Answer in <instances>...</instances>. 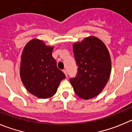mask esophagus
Wrapping results in <instances>:
<instances>
[{
  "mask_svg": "<svg viewBox=\"0 0 132 132\" xmlns=\"http://www.w3.org/2000/svg\"><path fill=\"white\" fill-rule=\"evenodd\" d=\"M63 72L64 73V74L66 75V76H67V71L66 70H63Z\"/></svg>",
  "mask_w": 132,
  "mask_h": 132,
  "instance_id": "esophagus-1",
  "label": "esophagus"
}]
</instances>
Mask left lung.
<instances>
[{
	"label": "left lung",
	"mask_w": 132,
	"mask_h": 132,
	"mask_svg": "<svg viewBox=\"0 0 132 132\" xmlns=\"http://www.w3.org/2000/svg\"><path fill=\"white\" fill-rule=\"evenodd\" d=\"M77 68V75L70 81L76 94L85 100L96 96L108 83L111 70L109 51L95 36L85 38L73 45Z\"/></svg>",
	"instance_id": "8db88e82"
}]
</instances>
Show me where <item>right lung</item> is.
<instances>
[{
    "label": "right lung",
    "mask_w": 132,
    "mask_h": 132,
    "mask_svg": "<svg viewBox=\"0 0 132 132\" xmlns=\"http://www.w3.org/2000/svg\"><path fill=\"white\" fill-rule=\"evenodd\" d=\"M53 46L42 40L33 39L23 49L20 65V77L26 89L39 98L55 95L60 81L66 77L56 66L52 56Z\"/></svg>",
    "instance_id": "right-lung-1"
}]
</instances>
